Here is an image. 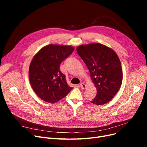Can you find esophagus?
I'll return each instance as SVG.
<instances>
[{"label": "esophagus", "instance_id": "esophagus-1", "mask_svg": "<svg viewBox=\"0 0 147 147\" xmlns=\"http://www.w3.org/2000/svg\"><path fill=\"white\" fill-rule=\"evenodd\" d=\"M80 87L82 89H85L86 88V85L84 83H81L80 84Z\"/></svg>", "mask_w": 147, "mask_h": 147}]
</instances>
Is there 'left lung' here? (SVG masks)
<instances>
[{
  "label": "left lung",
  "mask_w": 147,
  "mask_h": 147,
  "mask_svg": "<svg viewBox=\"0 0 147 147\" xmlns=\"http://www.w3.org/2000/svg\"><path fill=\"white\" fill-rule=\"evenodd\" d=\"M76 51L86 65L97 90L96 96L90 102L96 105L109 102L119 90L123 80L121 65L117 53L98 43L82 45Z\"/></svg>",
  "instance_id": "obj_1"
}]
</instances>
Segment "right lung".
Instances as JSON below:
<instances>
[{"instance_id": "right-lung-1", "label": "right lung", "mask_w": 147, "mask_h": 147, "mask_svg": "<svg viewBox=\"0 0 147 147\" xmlns=\"http://www.w3.org/2000/svg\"><path fill=\"white\" fill-rule=\"evenodd\" d=\"M72 46L48 45L33 58L29 67V80L36 95L43 101L55 103L71 90L60 64L74 51Z\"/></svg>"}]
</instances>
